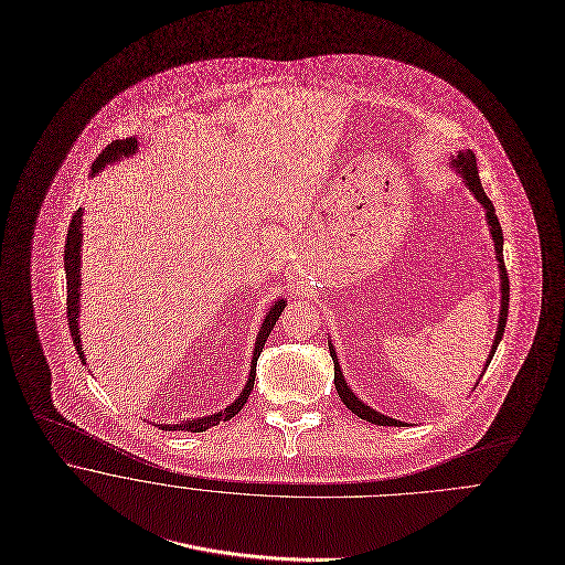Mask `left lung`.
Here are the masks:
<instances>
[{"label": "left lung", "mask_w": 565, "mask_h": 565, "mask_svg": "<svg viewBox=\"0 0 565 565\" xmlns=\"http://www.w3.org/2000/svg\"><path fill=\"white\" fill-rule=\"evenodd\" d=\"M451 168L456 170V174H460L462 183L469 188V192L473 194V199L484 207V218H487V225H489V233H491V239H493V246H495V259H498V270H500V319H498V332H495V339L491 344V351H489V358H487V364L484 369L489 366L502 334H504V326H507V315H509V277H507V268H504V257H502V244H504V237H502V226L498 223V216H495V210H493V203L487 199L484 190H482V183H480V177H478V168H476V157L471 150H460L456 157H451ZM330 344V353H332V360H334V384H337V391H339V397L342 399V404L353 413L358 415L360 419H366L369 424H375V426H408L399 419H393V417H386L377 411H373L371 406H366L362 399L355 397V393L347 386V380L342 375V369L339 364V355H337V347L332 339L328 340ZM482 377V375H480ZM478 384V382H476Z\"/></svg>", "instance_id": "left-lung-1"}]
</instances>
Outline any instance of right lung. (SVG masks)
Segmentation results:
<instances>
[{
  "instance_id": "right-lung-1",
  "label": "right lung",
  "mask_w": 565,
  "mask_h": 565,
  "mask_svg": "<svg viewBox=\"0 0 565 565\" xmlns=\"http://www.w3.org/2000/svg\"><path fill=\"white\" fill-rule=\"evenodd\" d=\"M139 141L137 137H126V139H117L114 143H109L100 154L98 159L94 161L92 166V177H96L100 170H105V166H111L115 161L124 159V157H130L135 150H137ZM81 246H83V207L74 214L70 228H67V239H65V273H67V321H70V332H72V340H74V347L83 360V364H87V358H85V351H83V342H81V328H78V317H81ZM286 308V299H277L264 321H262V328L257 332V339H255V349H253V360H250V373H248V380L242 388V393L233 399V404H228L225 411L221 413H214L210 417H199V419H190V422H181V424H157L161 430H188V433H203V430H210L212 426H218L221 422H228L231 417H235L242 406L246 404L250 391H253V384H255V364H257V358L264 349V342L268 339L270 330L275 328V323L279 321V315L281 310Z\"/></svg>"
}]
</instances>
